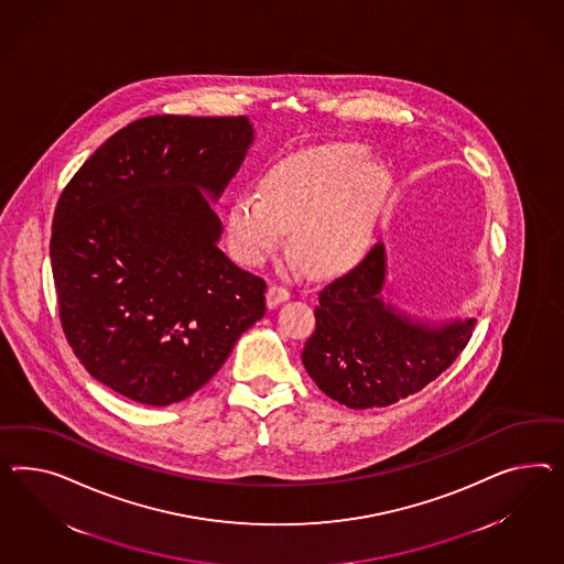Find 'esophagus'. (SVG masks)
Masks as SVG:
<instances>
[{"label": "esophagus", "instance_id": "34e87169", "mask_svg": "<svg viewBox=\"0 0 564 564\" xmlns=\"http://www.w3.org/2000/svg\"><path fill=\"white\" fill-rule=\"evenodd\" d=\"M290 290H285L283 285H276V283H273V285L269 288V291H267V304H269V307H276L281 302L290 300Z\"/></svg>", "mask_w": 564, "mask_h": 564}]
</instances>
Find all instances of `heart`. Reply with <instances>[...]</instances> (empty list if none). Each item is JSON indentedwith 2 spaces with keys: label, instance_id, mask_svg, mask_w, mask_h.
<instances>
[{
  "label": "heart",
  "instance_id": "obj_1",
  "mask_svg": "<svg viewBox=\"0 0 564 564\" xmlns=\"http://www.w3.org/2000/svg\"><path fill=\"white\" fill-rule=\"evenodd\" d=\"M390 186L388 167L359 143L291 153L264 172L260 193L231 200L229 246L243 264L259 267L295 229L293 250L307 271L345 273L369 252Z\"/></svg>",
  "mask_w": 564,
  "mask_h": 564
}]
</instances>
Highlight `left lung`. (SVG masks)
<instances>
[{
  "label": "left lung",
  "instance_id": "1",
  "mask_svg": "<svg viewBox=\"0 0 564 564\" xmlns=\"http://www.w3.org/2000/svg\"><path fill=\"white\" fill-rule=\"evenodd\" d=\"M386 248L318 293L302 361L326 397L349 409L390 406L442 376L466 349L476 318L426 324L383 304Z\"/></svg>",
  "mask_w": 564,
  "mask_h": 564
}]
</instances>
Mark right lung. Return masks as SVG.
Returning a JSON list of instances; mask_svg holds the SVG:
<instances>
[{
  "label": "right lung",
  "instance_id": "add662e5",
  "mask_svg": "<svg viewBox=\"0 0 564 564\" xmlns=\"http://www.w3.org/2000/svg\"><path fill=\"white\" fill-rule=\"evenodd\" d=\"M252 139L246 117H145L63 188L48 248L63 333L117 394L181 402L264 316L267 283L217 248L204 198L224 193Z\"/></svg>",
  "mask_w": 564,
  "mask_h": 564
}]
</instances>
